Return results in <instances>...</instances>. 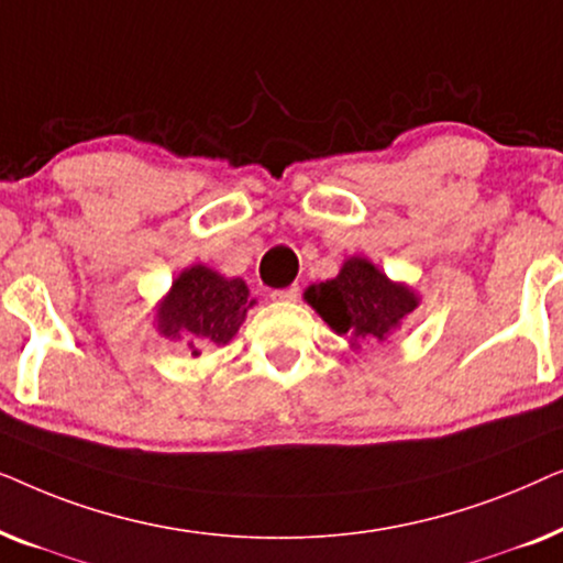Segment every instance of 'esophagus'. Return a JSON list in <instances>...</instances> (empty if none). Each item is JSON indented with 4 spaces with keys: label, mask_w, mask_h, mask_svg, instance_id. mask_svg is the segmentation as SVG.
I'll list each match as a JSON object with an SVG mask.
<instances>
[{
    "label": "esophagus",
    "mask_w": 563,
    "mask_h": 563,
    "mask_svg": "<svg viewBox=\"0 0 563 563\" xmlns=\"http://www.w3.org/2000/svg\"><path fill=\"white\" fill-rule=\"evenodd\" d=\"M297 297H299L297 284H291V287H287V289H274L272 291V299H279V302H295Z\"/></svg>",
    "instance_id": "1"
}]
</instances>
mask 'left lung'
<instances>
[{
    "label": "left lung",
    "instance_id": "obj_1",
    "mask_svg": "<svg viewBox=\"0 0 563 563\" xmlns=\"http://www.w3.org/2000/svg\"><path fill=\"white\" fill-rule=\"evenodd\" d=\"M307 305L335 330L358 341H387V335L402 325V320L420 305L415 289L391 282L368 258L351 256L335 279L312 284L305 291Z\"/></svg>",
    "mask_w": 563,
    "mask_h": 563
}]
</instances>
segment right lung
Segmentation results:
<instances>
[{
    "label": "right lung",
    "mask_w": 563,
    "mask_h": 563,
    "mask_svg": "<svg viewBox=\"0 0 563 563\" xmlns=\"http://www.w3.org/2000/svg\"><path fill=\"white\" fill-rule=\"evenodd\" d=\"M253 307L243 279H225L205 264H195L176 276L168 295L156 307V328L172 341H187L191 356L202 345H225Z\"/></svg>",
    "instance_id": "add662e5"
}]
</instances>
